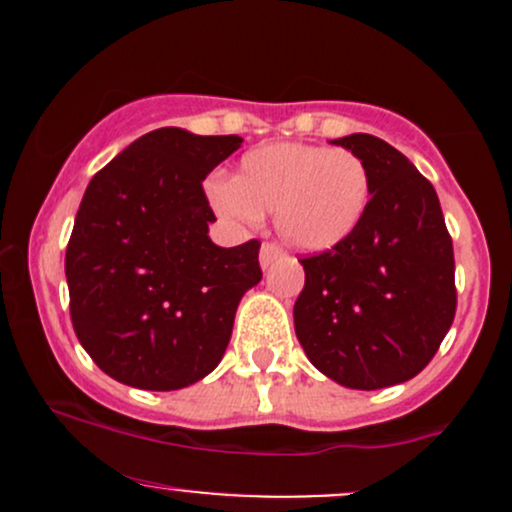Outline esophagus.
<instances>
[{
  "label": "esophagus",
  "instance_id": "1",
  "mask_svg": "<svg viewBox=\"0 0 512 512\" xmlns=\"http://www.w3.org/2000/svg\"><path fill=\"white\" fill-rule=\"evenodd\" d=\"M281 257V248L276 243H272V240H264L262 243V250H260V264L264 269L269 267L274 260H279Z\"/></svg>",
  "mask_w": 512,
  "mask_h": 512
}]
</instances>
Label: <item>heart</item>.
<instances>
[{
    "mask_svg": "<svg viewBox=\"0 0 512 512\" xmlns=\"http://www.w3.org/2000/svg\"><path fill=\"white\" fill-rule=\"evenodd\" d=\"M370 170L346 149L264 144L240 158L236 178H216L207 195L216 211L245 223L274 214L281 240L301 252H325L356 233L370 202Z\"/></svg>",
    "mask_w": 512,
    "mask_h": 512,
    "instance_id": "obj_1",
    "label": "heart"
}]
</instances>
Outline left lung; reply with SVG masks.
<instances>
[{
    "instance_id": "left-lung-1",
    "label": "left lung",
    "mask_w": 512,
    "mask_h": 512,
    "mask_svg": "<svg viewBox=\"0 0 512 512\" xmlns=\"http://www.w3.org/2000/svg\"><path fill=\"white\" fill-rule=\"evenodd\" d=\"M370 170L361 226L303 257L293 325L310 363L351 390L414 378L436 356L457 310L452 238L433 185L373 134L334 139Z\"/></svg>"
}]
</instances>
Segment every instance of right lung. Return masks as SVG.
I'll list each match as a JSON object with an SVG mask.
<instances>
[{
  "label": "right lung",
  "instance_id": "obj_1",
  "mask_svg": "<svg viewBox=\"0 0 512 512\" xmlns=\"http://www.w3.org/2000/svg\"><path fill=\"white\" fill-rule=\"evenodd\" d=\"M240 144L161 127L88 182L64 257L69 313L117 383L168 392L219 366L240 298L262 279L260 240L219 248L207 236L202 180Z\"/></svg>",
  "mask_w": 512,
  "mask_h": 512
}]
</instances>
